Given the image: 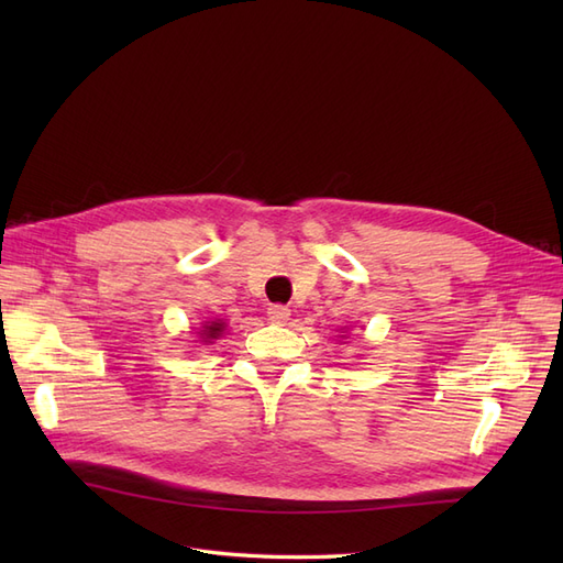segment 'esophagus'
<instances>
[{
  "instance_id": "esophagus-1",
  "label": "esophagus",
  "mask_w": 563,
  "mask_h": 563,
  "mask_svg": "<svg viewBox=\"0 0 563 563\" xmlns=\"http://www.w3.org/2000/svg\"><path fill=\"white\" fill-rule=\"evenodd\" d=\"M288 317H291V310L284 308V305H272V308L267 310V319L272 323H286Z\"/></svg>"
}]
</instances>
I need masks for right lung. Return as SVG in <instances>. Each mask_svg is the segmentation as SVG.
I'll return each mask as SVG.
<instances>
[{"label":"right lung","instance_id":"right-lung-1","mask_svg":"<svg viewBox=\"0 0 563 563\" xmlns=\"http://www.w3.org/2000/svg\"><path fill=\"white\" fill-rule=\"evenodd\" d=\"M225 331V321H220V319H216V321H207L201 327V331H199V338H203L201 343H213V340Z\"/></svg>","mask_w":563,"mask_h":563}]
</instances>
